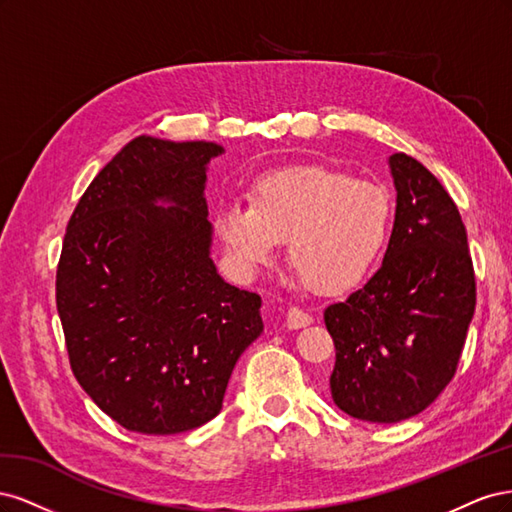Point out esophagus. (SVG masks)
I'll return each instance as SVG.
<instances>
[{"mask_svg":"<svg viewBox=\"0 0 512 512\" xmlns=\"http://www.w3.org/2000/svg\"><path fill=\"white\" fill-rule=\"evenodd\" d=\"M312 322H314V318L309 316L307 312H303V309H299V307L288 309V314H286V327L288 329H305Z\"/></svg>","mask_w":512,"mask_h":512,"instance_id":"esophagus-1","label":"esophagus"}]
</instances>
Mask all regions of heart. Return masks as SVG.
Returning <instances> with one entry per match:
<instances>
[{"mask_svg":"<svg viewBox=\"0 0 512 512\" xmlns=\"http://www.w3.org/2000/svg\"><path fill=\"white\" fill-rule=\"evenodd\" d=\"M232 269L256 275L288 241V262L320 294H344L376 269L393 230V198L380 183L324 164L269 170L252 200H230L213 218Z\"/></svg>","mask_w":512,"mask_h":512,"instance_id":"b5f03b06","label":"heart"}]
</instances>
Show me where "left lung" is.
I'll use <instances>...</instances> for the list:
<instances>
[{
  "label": "left lung",
  "mask_w": 512,
  "mask_h": 512,
  "mask_svg": "<svg viewBox=\"0 0 512 512\" xmlns=\"http://www.w3.org/2000/svg\"><path fill=\"white\" fill-rule=\"evenodd\" d=\"M389 168L395 222L382 267L324 309L335 406L369 423L423 412L453 380L476 305L466 226L442 183L406 153Z\"/></svg>",
  "instance_id": "obj_1"
}]
</instances>
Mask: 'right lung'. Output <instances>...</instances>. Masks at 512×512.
I'll list each match as a JSON object with an SVG mask.
<instances>
[{
    "label": "right lung",
    "mask_w": 512,
    "mask_h": 512,
    "mask_svg": "<svg viewBox=\"0 0 512 512\" xmlns=\"http://www.w3.org/2000/svg\"><path fill=\"white\" fill-rule=\"evenodd\" d=\"M207 141L136 136L81 196L57 267L70 365L98 408L170 436L222 410L232 369L265 329L256 292L211 258Z\"/></svg>",
    "instance_id": "1"
}]
</instances>
